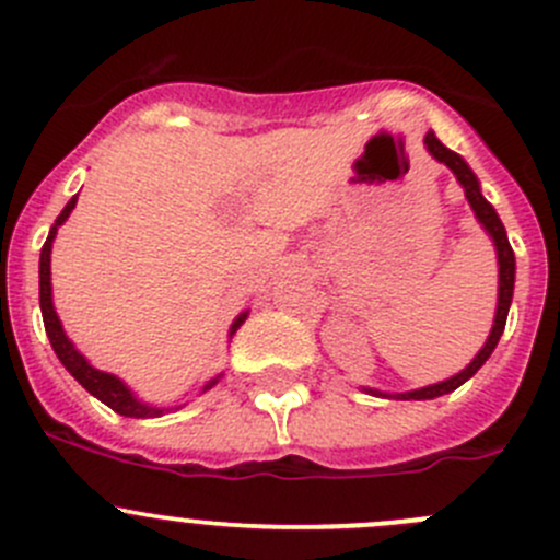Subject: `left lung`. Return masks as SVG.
I'll return each mask as SVG.
<instances>
[{"instance_id":"obj_1","label":"left lung","mask_w":560,"mask_h":560,"mask_svg":"<svg viewBox=\"0 0 560 560\" xmlns=\"http://www.w3.org/2000/svg\"><path fill=\"white\" fill-rule=\"evenodd\" d=\"M425 149H428V154L433 156V160L442 162V165H447L450 171H453L457 184L463 186V195H466V200H468V206H471L474 217H477V222L482 224V230L490 235V241H493L495 259H499V303H495V319H493V327H490L488 341H485V347L479 349L477 354H474V360L466 365V369L457 371V374L450 376V380L436 382V385H428V387H420V389H406V393H385V389L363 387V393L376 395V398L431 400V398H439V395L453 393V389L460 387L463 382L471 380V376L477 374L479 369H482L485 360L493 354L495 343H499L501 332H504L506 314H510V306H512V295H515V252H512L510 238H506V230H504V224H501L499 213H495V208L490 206L488 200H485L482 189H479V178L474 175L471 167L466 165V160H463L460 154L450 151L447 145H444L442 140L433 135V129H428V132H425Z\"/></svg>"}]
</instances>
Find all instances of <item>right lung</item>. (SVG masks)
<instances>
[{"instance_id":"obj_1","label":"right lung","mask_w":560,"mask_h":560,"mask_svg":"<svg viewBox=\"0 0 560 560\" xmlns=\"http://www.w3.org/2000/svg\"><path fill=\"white\" fill-rule=\"evenodd\" d=\"M78 202V195L72 197L70 202L65 206V211L56 217L54 228H50L48 238H45L43 244V252H39V312H43V322H45V332H48V341L50 347H54L56 358L61 360V365H65L67 371H70L72 376L78 380V385H83L89 389V393L94 395V398L103 400L105 406H110L116 415H124V417H138V420H145V417H162L167 409H160V406H151L145 404V400H140L138 395L132 393L127 385H124L118 376L107 374V371H100L94 369L92 363H89L86 358H83L81 352L75 349V343L67 338L65 327H61V319L59 314H56L54 308V292H50V248H54V238L56 233H59L61 224L67 222V217L72 213V208H75ZM248 316V308L246 312H241L235 316V322L230 325V338L235 336V330H238L241 325L246 322ZM224 374H217L211 376V380L202 385L200 393H206V389H211L213 385H219V380H222Z\"/></svg>"}]
</instances>
